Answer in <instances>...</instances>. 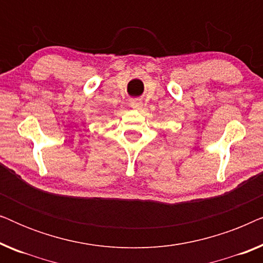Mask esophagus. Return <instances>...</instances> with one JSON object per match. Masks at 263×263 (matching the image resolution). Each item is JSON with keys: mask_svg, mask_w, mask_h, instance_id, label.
I'll return each instance as SVG.
<instances>
[{"mask_svg": "<svg viewBox=\"0 0 263 263\" xmlns=\"http://www.w3.org/2000/svg\"><path fill=\"white\" fill-rule=\"evenodd\" d=\"M130 106L133 107V109H140V107L142 106V102L139 99H134L130 102Z\"/></svg>", "mask_w": 263, "mask_h": 263, "instance_id": "esophagus-1", "label": "esophagus"}]
</instances>
